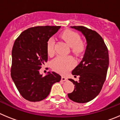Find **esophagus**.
I'll return each mask as SVG.
<instances>
[{"mask_svg":"<svg viewBox=\"0 0 120 120\" xmlns=\"http://www.w3.org/2000/svg\"><path fill=\"white\" fill-rule=\"evenodd\" d=\"M67 80V77L62 76V77H61V80H62V81H66Z\"/></svg>","mask_w":120,"mask_h":120,"instance_id":"obj_1","label":"esophagus"}]
</instances>
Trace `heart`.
<instances>
[{"instance_id":"heart-1","label":"heart","mask_w":120,"mask_h":120,"mask_svg":"<svg viewBox=\"0 0 120 120\" xmlns=\"http://www.w3.org/2000/svg\"><path fill=\"white\" fill-rule=\"evenodd\" d=\"M61 37L67 44L71 47V52L76 55L84 52L86 45L84 41L80 40V37L77 32L73 30H66L61 34ZM55 40L50 38L47 42V52L49 56L55 53ZM75 65V61L70 56H58L52 61L51 67L55 71L64 75L69 71Z\"/></svg>"}]
</instances>
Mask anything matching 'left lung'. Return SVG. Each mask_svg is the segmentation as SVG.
I'll use <instances>...</instances> for the list:
<instances>
[{"label":"left lung","instance_id":"left-lung-1","mask_svg":"<svg viewBox=\"0 0 120 120\" xmlns=\"http://www.w3.org/2000/svg\"><path fill=\"white\" fill-rule=\"evenodd\" d=\"M71 27L82 33L87 45L82 60L72 71V75L80 77L79 82L69 79L75 85V90L68 97L73 101L84 103L94 99L101 91L109 66V53L102 37L97 32L82 26Z\"/></svg>","mask_w":120,"mask_h":120}]
</instances>
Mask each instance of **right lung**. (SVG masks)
I'll return each instance as SVG.
<instances>
[{
  "instance_id": "right-lung-1",
  "label": "right lung",
  "mask_w": 120,
  "mask_h": 120,
  "mask_svg": "<svg viewBox=\"0 0 120 120\" xmlns=\"http://www.w3.org/2000/svg\"><path fill=\"white\" fill-rule=\"evenodd\" d=\"M61 26L29 28L15 40L12 50L11 75L21 96L30 101H40L49 96L53 85L61 76L50 72L43 77L39 70L47 61V42Z\"/></svg>"
}]
</instances>
